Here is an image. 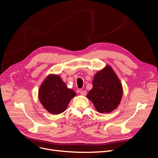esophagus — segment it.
<instances>
[{
    "mask_svg": "<svg viewBox=\"0 0 158 158\" xmlns=\"http://www.w3.org/2000/svg\"><path fill=\"white\" fill-rule=\"evenodd\" d=\"M80 94L82 95H86V91L85 90H81L80 91Z\"/></svg>",
    "mask_w": 158,
    "mask_h": 158,
    "instance_id": "1",
    "label": "esophagus"
}]
</instances>
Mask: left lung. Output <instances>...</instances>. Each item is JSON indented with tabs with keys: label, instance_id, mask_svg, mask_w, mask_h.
Returning <instances> with one entry per match:
<instances>
[{
	"label": "left lung",
	"instance_id": "1",
	"mask_svg": "<svg viewBox=\"0 0 158 158\" xmlns=\"http://www.w3.org/2000/svg\"><path fill=\"white\" fill-rule=\"evenodd\" d=\"M93 88L87 95L100 113H109L117 108L123 97L120 80L111 66L107 65L95 74Z\"/></svg>",
	"mask_w": 158,
	"mask_h": 158
}]
</instances>
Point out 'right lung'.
I'll return each instance as SVG.
<instances>
[{
    "label": "right lung",
    "instance_id": "right-lung-1",
    "mask_svg": "<svg viewBox=\"0 0 158 158\" xmlns=\"http://www.w3.org/2000/svg\"><path fill=\"white\" fill-rule=\"evenodd\" d=\"M38 94L42 106L53 114L64 112L70 100L76 95L74 90L67 88L59 75L53 74L47 76Z\"/></svg>",
    "mask_w": 158,
    "mask_h": 158
}]
</instances>
